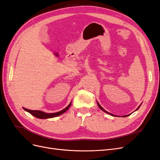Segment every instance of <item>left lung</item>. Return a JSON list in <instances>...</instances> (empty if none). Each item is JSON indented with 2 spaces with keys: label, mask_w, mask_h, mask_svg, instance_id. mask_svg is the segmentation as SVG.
Listing matches in <instances>:
<instances>
[{
  "label": "left lung",
  "mask_w": 160,
  "mask_h": 160,
  "mask_svg": "<svg viewBox=\"0 0 160 160\" xmlns=\"http://www.w3.org/2000/svg\"><path fill=\"white\" fill-rule=\"evenodd\" d=\"M98 106H99V108L101 109V110H103V111H104V112H105V113H108V114H110V115H113V116H114V115L113 114H111V113H109L108 112V111H105V110H104V109L102 108V107H101V106L99 105V103L98 102ZM140 108V106H139V107L138 108V109H138L139 108ZM128 115H125V116H123V117H127V116H128Z\"/></svg>",
  "instance_id": "left-lung-1"
}]
</instances>
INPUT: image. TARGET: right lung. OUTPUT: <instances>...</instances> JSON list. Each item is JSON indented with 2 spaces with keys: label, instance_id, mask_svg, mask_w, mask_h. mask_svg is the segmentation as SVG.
I'll use <instances>...</instances> for the list:
<instances>
[{
  "label": "right lung",
  "instance_id": "right-lung-1",
  "mask_svg": "<svg viewBox=\"0 0 160 160\" xmlns=\"http://www.w3.org/2000/svg\"><path fill=\"white\" fill-rule=\"evenodd\" d=\"M71 105V103H70V104L64 109L59 111V112L52 113H47L45 112H42V111H38V110H30V109H27L25 108H23V109L25 111H28V113H30L33 116H35V118H39V119H47V118H52L54 117H57V116H59L63 113H65V111L67 110H68V109L70 108Z\"/></svg>",
  "mask_w": 160,
  "mask_h": 160
}]
</instances>
